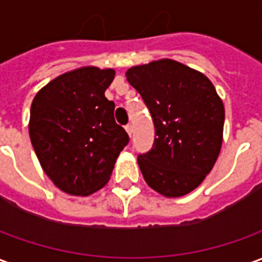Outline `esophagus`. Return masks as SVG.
I'll list each match as a JSON object with an SVG mask.
<instances>
[{
  "label": "esophagus",
  "mask_w": 262,
  "mask_h": 262,
  "mask_svg": "<svg viewBox=\"0 0 262 262\" xmlns=\"http://www.w3.org/2000/svg\"><path fill=\"white\" fill-rule=\"evenodd\" d=\"M126 132H127V135H129V136L132 137V133H133V126L132 125H126Z\"/></svg>",
  "instance_id": "esophagus-1"
}]
</instances>
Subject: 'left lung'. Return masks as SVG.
Wrapping results in <instances>:
<instances>
[{"instance_id": "8db88e82", "label": "left lung", "mask_w": 262, "mask_h": 262, "mask_svg": "<svg viewBox=\"0 0 262 262\" xmlns=\"http://www.w3.org/2000/svg\"><path fill=\"white\" fill-rule=\"evenodd\" d=\"M153 118V148L137 157L144 181L167 198L187 195L213 168L223 142L225 106L212 81L161 59L126 71Z\"/></svg>"}]
</instances>
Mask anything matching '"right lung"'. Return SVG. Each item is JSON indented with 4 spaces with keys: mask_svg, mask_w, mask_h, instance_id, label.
<instances>
[{
    "mask_svg": "<svg viewBox=\"0 0 262 262\" xmlns=\"http://www.w3.org/2000/svg\"><path fill=\"white\" fill-rule=\"evenodd\" d=\"M115 70L85 66L56 77L31 106L29 136L46 176L63 192L88 196L106 185L129 143L105 97Z\"/></svg>",
    "mask_w": 262,
    "mask_h": 262,
    "instance_id": "add662e5",
    "label": "right lung"
}]
</instances>
